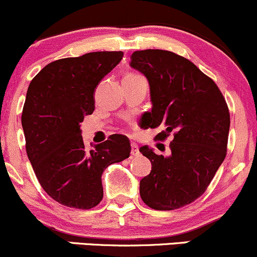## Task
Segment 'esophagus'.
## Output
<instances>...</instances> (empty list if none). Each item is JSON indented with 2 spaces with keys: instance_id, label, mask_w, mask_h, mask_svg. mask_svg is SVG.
Here are the masks:
<instances>
[{
  "instance_id": "1",
  "label": "esophagus",
  "mask_w": 257,
  "mask_h": 257,
  "mask_svg": "<svg viewBox=\"0 0 257 257\" xmlns=\"http://www.w3.org/2000/svg\"><path fill=\"white\" fill-rule=\"evenodd\" d=\"M131 154L132 156H140L139 146L136 143H131Z\"/></svg>"
}]
</instances>
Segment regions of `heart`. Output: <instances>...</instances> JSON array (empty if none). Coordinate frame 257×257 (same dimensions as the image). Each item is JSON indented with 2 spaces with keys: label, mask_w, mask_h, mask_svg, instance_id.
<instances>
[{
  "label": "heart",
  "mask_w": 257,
  "mask_h": 257,
  "mask_svg": "<svg viewBox=\"0 0 257 257\" xmlns=\"http://www.w3.org/2000/svg\"><path fill=\"white\" fill-rule=\"evenodd\" d=\"M127 76H136V74H127Z\"/></svg>",
  "instance_id": "obj_1"
}]
</instances>
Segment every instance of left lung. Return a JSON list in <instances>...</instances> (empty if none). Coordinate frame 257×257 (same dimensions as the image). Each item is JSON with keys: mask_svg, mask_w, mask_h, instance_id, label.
<instances>
[{"mask_svg": "<svg viewBox=\"0 0 257 257\" xmlns=\"http://www.w3.org/2000/svg\"><path fill=\"white\" fill-rule=\"evenodd\" d=\"M131 67L145 74L151 88L147 127L165 126L157 139L173 132L170 156H158L148 146L140 152L152 170L140 181L143 202L157 211L190 205L206 191L227 156L230 115L213 79L180 55L167 50L135 51Z\"/></svg>", "mask_w": 257, "mask_h": 257, "instance_id": "left-lung-1", "label": "left lung"}]
</instances>
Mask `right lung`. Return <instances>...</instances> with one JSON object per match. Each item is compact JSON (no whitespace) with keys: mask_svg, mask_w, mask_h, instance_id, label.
<instances>
[{"mask_svg":"<svg viewBox=\"0 0 257 257\" xmlns=\"http://www.w3.org/2000/svg\"><path fill=\"white\" fill-rule=\"evenodd\" d=\"M122 56V51H96L56 60L28 87L22 112L27 154L41 187L63 206L95 207L103 200L101 174L130 157L126 136L111 135L89 151L79 128L94 111L96 85Z\"/></svg>","mask_w":257,"mask_h":257,"instance_id":"right-lung-1","label":"right lung"}]
</instances>
